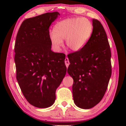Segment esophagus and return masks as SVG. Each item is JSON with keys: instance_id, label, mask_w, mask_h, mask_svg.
I'll use <instances>...</instances> for the list:
<instances>
[{"instance_id": "34e87169", "label": "esophagus", "mask_w": 126, "mask_h": 126, "mask_svg": "<svg viewBox=\"0 0 126 126\" xmlns=\"http://www.w3.org/2000/svg\"><path fill=\"white\" fill-rule=\"evenodd\" d=\"M64 62H65V64L66 67H67V68H68V66H69V64H70L69 61V59H68V58H65Z\"/></svg>"}]
</instances>
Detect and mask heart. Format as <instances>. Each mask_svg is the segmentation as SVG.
I'll return each mask as SVG.
<instances>
[{
    "label": "heart",
    "instance_id": "1",
    "mask_svg": "<svg viewBox=\"0 0 126 126\" xmlns=\"http://www.w3.org/2000/svg\"><path fill=\"white\" fill-rule=\"evenodd\" d=\"M54 31L50 34L51 45L58 52L65 39L66 46L73 52L82 50L91 37L93 24L86 18L66 19L55 25Z\"/></svg>",
    "mask_w": 126,
    "mask_h": 126
}]
</instances>
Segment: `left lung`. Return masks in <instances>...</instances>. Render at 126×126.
<instances>
[{
    "label": "left lung",
    "instance_id": "left-lung-1",
    "mask_svg": "<svg viewBox=\"0 0 126 126\" xmlns=\"http://www.w3.org/2000/svg\"><path fill=\"white\" fill-rule=\"evenodd\" d=\"M91 37L82 50L68 55L67 72L73 79L72 93L76 105L90 109L103 97L111 76V52L101 22L93 19Z\"/></svg>",
    "mask_w": 126,
    "mask_h": 126
}]
</instances>
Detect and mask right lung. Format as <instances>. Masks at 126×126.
<instances>
[{
  "label": "right lung",
  "instance_id": "1",
  "mask_svg": "<svg viewBox=\"0 0 126 126\" xmlns=\"http://www.w3.org/2000/svg\"><path fill=\"white\" fill-rule=\"evenodd\" d=\"M59 15L47 13L27 19L16 35V79L27 101L37 108L53 105L55 91L67 72L65 55L51 50L49 28Z\"/></svg>",
  "mask_w": 126,
  "mask_h": 126
}]
</instances>
